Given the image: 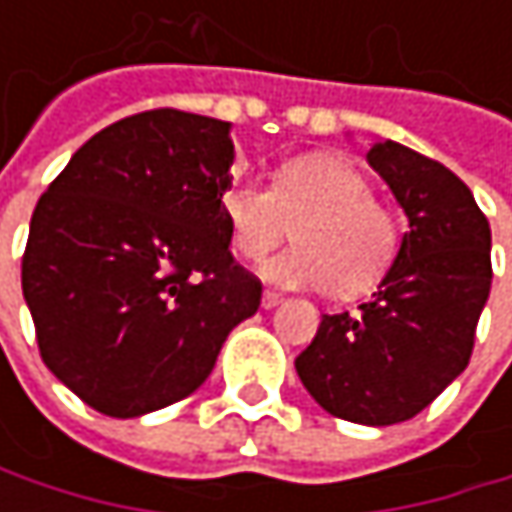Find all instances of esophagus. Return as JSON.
Returning <instances> with one entry per match:
<instances>
[{
    "label": "esophagus",
    "instance_id": "obj_1",
    "mask_svg": "<svg viewBox=\"0 0 512 512\" xmlns=\"http://www.w3.org/2000/svg\"><path fill=\"white\" fill-rule=\"evenodd\" d=\"M281 299H284L281 293H275V290H263V299H260V305H263V308H275Z\"/></svg>",
    "mask_w": 512,
    "mask_h": 512
}]
</instances>
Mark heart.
Masks as SVG:
<instances>
[{
  "label": "heart",
  "instance_id": "heart-1",
  "mask_svg": "<svg viewBox=\"0 0 512 512\" xmlns=\"http://www.w3.org/2000/svg\"><path fill=\"white\" fill-rule=\"evenodd\" d=\"M219 210L234 252L246 260L266 257L296 234L299 246L263 266V275L284 287L335 284L338 293L358 296L391 269L400 249L397 216L373 198L356 165L338 156L290 159L272 186L234 180L222 189Z\"/></svg>",
  "mask_w": 512,
  "mask_h": 512
}]
</instances>
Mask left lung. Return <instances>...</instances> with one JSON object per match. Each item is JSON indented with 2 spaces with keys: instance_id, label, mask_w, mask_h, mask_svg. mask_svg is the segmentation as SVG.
I'll use <instances>...</instances> for the list:
<instances>
[{
  "instance_id": "1",
  "label": "left lung",
  "mask_w": 512,
  "mask_h": 512,
  "mask_svg": "<svg viewBox=\"0 0 512 512\" xmlns=\"http://www.w3.org/2000/svg\"><path fill=\"white\" fill-rule=\"evenodd\" d=\"M367 162L403 207L409 234L356 314H323L296 373L329 415L388 427L415 418L465 370L492 287V234L471 189L442 162L391 139Z\"/></svg>"
}]
</instances>
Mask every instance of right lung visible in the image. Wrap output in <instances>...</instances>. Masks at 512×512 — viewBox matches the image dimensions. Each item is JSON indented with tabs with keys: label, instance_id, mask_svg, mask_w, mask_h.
<instances>
[{
	"label": "right lung",
	"instance_id": "1",
	"mask_svg": "<svg viewBox=\"0 0 512 512\" xmlns=\"http://www.w3.org/2000/svg\"><path fill=\"white\" fill-rule=\"evenodd\" d=\"M231 162L228 121L151 109L91 136L41 195L23 296L44 364L91 409L139 418L189 397L257 311L219 210Z\"/></svg>",
	"mask_w": 512,
	"mask_h": 512
}]
</instances>
